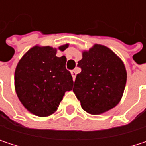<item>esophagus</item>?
<instances>
[{
	"label": "esophagus",
	"instance_id": "esophagus-1",
	"mask_svg": "<svg viewBox=\"0 0 146 146\" xmlns=\"http://www.w3.org/2000/svg\"><path fill=\"white\" fill-rule=\"evenodd\" d=\"M71 74H72V77H73V80L75 79V78H76V74H77V73H76V70H72L71 71Z\"/></svg>",
	"mask_w": 146,
	"mask_h": 146
}]
</instances>
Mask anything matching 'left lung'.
Wrapping results in <instances>:
<instances>
[{
	"label": "left lung",
	"mask_w": 146,
	"mask_h": 146,
	"mask_svg": "<svg viewBox=\"0 0 146 146\" xmlns=\"http://www.w3.org/2000/svg\"><path fill=\"white\" fill-rule=\"evenodd\" d=\"M78 66L81 73L76 76L73 90L85 111L99 115L119 103L127 72L123 61L111 50L96 44L83 52Z\"/></svg>",
	"instance_id": "left-lung-1"
}]
</instances>
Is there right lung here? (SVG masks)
Here are the masks:
<instances>
[{
  "instance_id": "right-lung-1",
  "label": "right lung",
  "mask_w": 146,
  "mask_h": 146,
  "mask_svg": "<svg viewBox=\"0 0 146 146\" xmlns=\"http://www.w3.org/2000/svg\"><path fill=\"white\" fill-rule=\"evenodd\" d=\"M68 44L60 46L62 51ZM56 49L35 45L18 62L15 70V90L23 106L38 117L54 113L66 91L72 90L73 77L66 68V56L57 57Z\"/></svg>"
}]
</instances>
